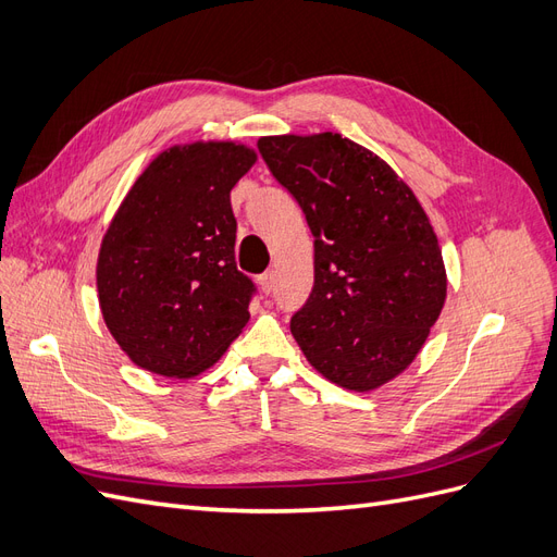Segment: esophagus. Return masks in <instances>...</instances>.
<instances>
[{
	"label": "esophagus",
	"instance_id": "esophagus-1",
	"mask_svg": "<svg viewBox=\"0 0 557 557\" xmlns=\"http://www.w3.org/2000/svg\"><path fill=\"white\" fill-rule=\"evenodd\" d=\"M260 285H262V293L269 295L274 290V272H267L260 276Z\"/></svg>",
	"mask_w": 557,
	"mask_h": 557
}]
</instances>
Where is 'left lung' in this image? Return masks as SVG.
I'll list each match as a JSON object with an SVG mask.
<instances>
[{
  "label": "left lung",
  "mask_w": 557,
  "mask_h": 557,
  "mask_svg": "<svg viewBox=\"0 0 557 557\" xmlns=\"http://www.w3.org/2000/svg\"><path fill=\"white\" fill-rule=\"evenodd\" d=\"M269 172L307 215L313 290L290 330L320 374L369 393L423 348L446 301L442 248L391 164L342 134L262 137Z\"/></svg>",
  "instance_id": "1"
}]
</instances>
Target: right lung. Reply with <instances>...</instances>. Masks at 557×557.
<instances>
[{"mask_svg":"<svg viewBox=\"0 0 557 557\" xmlns=\"http://www.w3.org/2000/svg\"><path fill=\"white\" fill-rule=\"evenodd\" d=\"M256 160L234 141L172 146L117 207L97 258L99 309L141 369L197 376L246 327L256 285L234 262L230 193Z\"/></svg>","mask_w":557,"mask_h":557,"instance_id":"1","label":"right lung"}]
</instances>
